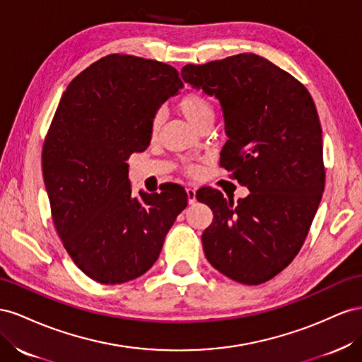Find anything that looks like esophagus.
I'll return each mask as SVG.
<instances>
[{"label":"esophagus","mask_w":362,"mask_h":362,"mask_svg":"<svg viewBox=\"0 0 362 362\" xmlns=\"http://www.w3.org/2000/svg\"><path fill=\"white\" fill-rule=\"evenodd\" d=\"M187 194H188V203H189V204H194L195 200H197V199H195V189H194V188H188V189H187Z\"/></svg>","instance_id":"34e87169"}]
</instances>
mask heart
Returning a JSON list of instances; mask_svg holds the SVG:
<instances>
[{
    "mask_svg": "<svg viewBox=\"0 0 362 362\" xmlns=\"http://www.w3.org/2000/svg\"><path fill=\"white\" fill-rule=\"evenodd\" d=\"M177 107L180 110L182 115L187 118L191 124H194L195 127H200L203 122L206 121H212L214 118V106L208 97H204L199 92H188L185 94L179 101H177ZM160 115H154L150 122V133L153 136L158 135V132L160 129ZM187 173L192 174L195 173V167L189 165L187 167Z\"/></svg>",
    "mask_w": 362,
    "mask_h": 362,
    "instance_id": "heart-1",
    "label": "heart"
}]
</instances>
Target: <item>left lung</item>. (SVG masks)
Segmentation results:
<instances>
[{"mask_svg": "<svg viewBox=\"0 0 362 362\" xmlns=\"http://www.w3.org/2000/svg\"><path fill=\"white\" fill-rule=\"evenodd\" d=\"M182 77L220 100L229 139L220 167L250 189L233 203L218 189L195 197L214 212L206 259L232 281H270L300 252L325 189L322 126L308 89L261 56L187 65Z\"/></svg>", "mask_w": 362, "mask_h": 362, "instance_id": "1", "label": "left lung"}]
</instances>
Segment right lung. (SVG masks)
I'll use <instances>...</instances> for the list:
<instances>
[{
	"label": "right lung",
	"mask_w": 362,
	"mask_h": 362,
	"mask_svg": "<svg viewBox=\"0 0 362 362\" xmlns=\"http://www.w3.org/2000/svg\"><path fill=\"white\" fill-rule=\"evenodd\" d=\"M183 88L158 60L109 54L71 81L42 148L51 216L71 259L92 281H133L156 262L188 194L180 185L133 194L130 154L150 144V122Z\"/></svg>",
	"instance_id": "add662e5"
}]
</instances>
